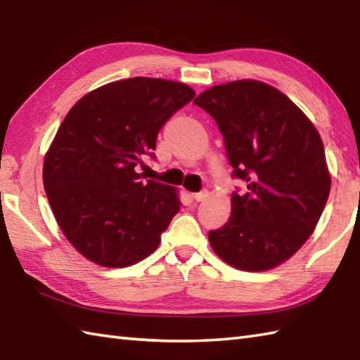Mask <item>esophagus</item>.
Wrapping results in <instances>:
<instances>
[{"label":"esophagus","mask_w":360,"mask_h":360,"mask_svg":"<svg viewBox=\"0 0 360 360\" xmlns=\"http://www.w3.org/2000/svg\"><path fill=\"white\" fill-rule=\"evenodd\" d=\"M192 198L196 202H201L205 200V198H207V192H205V190H201V192H198V193H192Z\"/></svg>","instance_id":"1"}]
</instances>
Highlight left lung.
I'll list each match as a JSON object with an SVG mask.
<instances>
[{
	"label": "left lung",
	"instance_id": "left-lung-1",
	"mask_svg": "<svg viewBox=\"0 0 360 360\" xmlns=\"http://www.w3.org/2000/svg\"><path fill=\"white\" fill-rule=\"evenodd\" d=\"M195 105L215 119L233 178L227 223L209 232L217 255L236 269L267 271L286 262L314 232L331 176L320 134L298 106L267 83L213 86Z\"/></svg>",
	"mask_w": 360,
	"mask_h": 360
}]
</instances>
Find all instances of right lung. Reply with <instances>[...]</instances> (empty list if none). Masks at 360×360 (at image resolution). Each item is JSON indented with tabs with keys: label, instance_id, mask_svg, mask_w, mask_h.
I'll return each instance as SVG.
<instances>
[{
	"label": "right lung",
	"instance_id": "obj_1",
	"mask_svg": "<svg viewBox=\"0 0 360 360\" xmlns=\"http://www.w3.org/2000/svg\"><path fill=\"white\" fill-rule=\"evenodd\" d=\"M195 97L184 83L133 77L82 97L46 153L43 184L57 223L83 257L105 267L147 258L179 212L174 188L141 181L160 128Z\"/></svg>",
	"mask_w": 360,
	"mask_h": 360
}]
</instances>
